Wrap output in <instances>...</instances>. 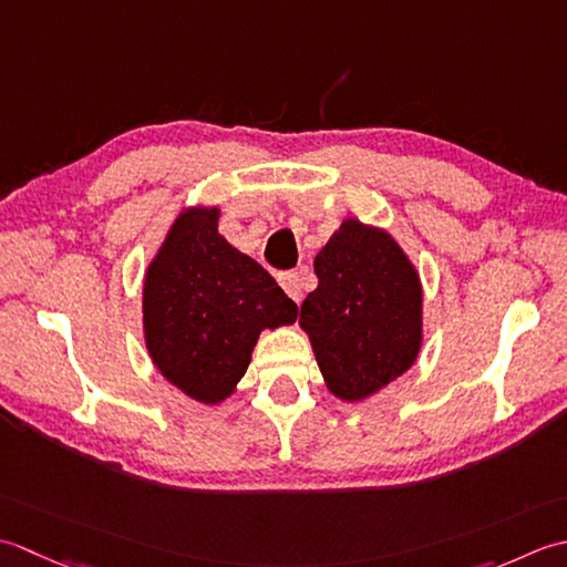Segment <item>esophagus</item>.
I'll return each mask as SVG.
<instances>
[{"label": "esophagus", "mask_w": 567, "mask_h": 567, "mask_svg": "<svg viewBox=\"0 0 567 567\" xmlns=\"http://www.w3.org/2000/svg\"><path fill=\"white\" fill-rule=\"evenodd\" d=\"M279 284L288 293V298H293L296 303H300V298H303V276H300V271H284L279 276Z\"/></svg>", "instance_id": "1"}]
</instances>
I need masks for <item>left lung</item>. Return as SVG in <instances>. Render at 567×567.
Masks as SVG:
<instances>
[{"mask_svg": "<svg viewBox=\"0 0 567 567\" xmlns=\"http://www.w3.org/2000/svg\"><path fill=\"white\" fill-rule=\"evenodd\" d=\"M318 288L300 306L326 384L362 401L401 377L421 348V284L386 233L344 219L316 257Z\"/></svg>", "mask_w": 567, "mask_h": 567, "instance_id": "left-lung-1", "label": "left lung"}]
</instances>
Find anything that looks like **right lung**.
Returning a JSON list of instances; mask_svg holds the SVG:
<instances>
[{
	"label": "right lung",
	"mask_w": 567,
	"mask_h": 567,
	"mask_svg": "<svg viewBox=\"0 0 567 567\" xmlns=\"http://www.w3.org/2000/svg\"><path fill=\"white\" fill-rule=\"evenodd\" d=\"M217 215L183 213L144 284L148 354L171 384L203 403L233 394L264 328L298 316L274 276L219 237Z\"/></svg>",
	"instance_id": "obj_1"
}]
</instances>
